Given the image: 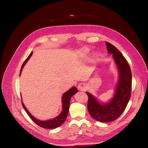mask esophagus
Segmentation results:
<instances>
[{
	"instance_id": "obj_1",
	"label": "esophagus",
	"mask_w": 148,
	"mask_h": 148,
	"mask_svg": "<svg viewBox=\"0 0 148 148\" xmlns=\"http://www.w3.org/2000/svg\"><path fill=\"white\" fill-rule=\"evenodd\" d=\"M78 88L80 91H84L86 90V84L85 83H80L78 85Z\"/></svg>"
}]
</instances>
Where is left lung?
Masks as SVG:
<instances>
[{
  "label": "left lung",
  "instance_id": "1",
  "mask_svg": "<svg viewBox=\"0 0 148 148\" xmlns=\"http://www.w3.org/2000/svg\"><path fill=\"white\" fill-rule=\"evenodd\" d=\"M107 51L112 54L119 71V79L115 95L107 103H101L88 92V110L91 116L101 122L115 121L123 113L131 94L132 73L128 62L122 53L109 42H106Z\"/></svg>",
  "mask_w": 148,
  "mask_h": 148
}]
</instances>
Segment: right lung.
Here are the masks:
<instances>
[{
  "label": "right lung",
  "mask_w": 148,
  "mask_h": 148,
  "mask_svg": "<svg viewBox=\"0 0 148 148\" xmlns=\"http://www.w3.org/2000/svg\"><path fill=\"white\" fill-rule=\"evenodd\" d=\"M32 54H33V52H32L30 54V55L28 56V57L26 58V60L23 62V64L20 69V75L21 74V73H22V71L25 65L26 64L27 61L31 57ZM77 92H78V90H77V88L75 87H73L69 90H68L67 92H66L64 94H63L62 97V109L61 113L59 114L58 116H57L55 118H53L52 119H50L48 121H40L39 119H36L33 116H32V115L29 112V111L25 107L23 102H22V103L23 105V107L26 111L28 115L37 125L40 126L41 128H46V129H55L57 127H59V126H61L66 121V119L67 117V115H68L69 111L70 99L72 97V96L73 95H74L75 94H76Z\"/></svg>",
  "instance_id": "add662e5"
}]
</instances>
